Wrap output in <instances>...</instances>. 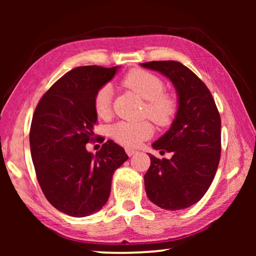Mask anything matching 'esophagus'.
<instances>
[{"instance_id": "obj_1", "label": "esophagus", "mask_w": 256, "mask_h": 256, "mask_svg": "<svg viewBox=\"0 0 256 256\" xmlns=\"http://www.w3.org/2000/svg\"><path fill=\"white\" fill-rule=\"evenodd\" d=\"M125 151H126V154H128V157H132L133 154H136V150L131 149V148H126V149H125Z\"/></svg>"}]
</instances>
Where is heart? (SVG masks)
<instances>
[{"label": "heart", "mask_w": 256, "mask_h": 256, "mask_svg": "<svg viewBox=\"0 0 256 256\" xmlns=\"http://www.w3.org/2000/svg\"><path fill=\"white\" fill-rule=\"evenodd\" d=\"M123 84L146 100L144 114L159 125H166L174 118L176 102L170 94H164L162 80L154 73L144 70H133L123 79ZM112 90L110 84L102 86L94 94V106L99 118H105L110 112ZM149 122H120L110 128V136L125 146H133L152 136Z\"/></svg>", "instance_id": "b5f03b06"}]
</instances>
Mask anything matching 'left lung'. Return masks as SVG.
Instances as JSON below:
<instances>
[{
	"label": "left lung",
	"instance_id": "obj_1",
	"mask_svg": "<svg viewBox=\"0 0 256 256\" xmlns=\"http://www.w3.org/2000/svg\"><path fill=\"white\" fill-rule=\"evenodd\" d=\"M141 66L158 71L174 84L178 108L170 128L152 144L170 159L149 154L144 175L149 200L162 209L196 204L214 178L222 152V120L210 90L200 78L176 60H152Z\"/></svg>",
	"mask_w": 256,
	"mask_h": 256
}]
</instances>
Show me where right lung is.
<instances>
[{
	"instance_id": "obj_1",
	"label": "right lung",
	"mask_w": 256,
	"mask_h": 256,
	"mask_svg": "<svg viewBox=\"0 0 256 256\" xmlns=\"http://www.w3.org/2000/svg\"><path fill=\"white\" fill-rule=\"evenodd\" d=\"M118 68H73L50 86L34 112L29 141L38 183L47 201L71 216L100 210L110 198L112 174L128 159L112 140L96 154L86 148L97 124L94 94Z\"/></svg>"
}]
</instances>
